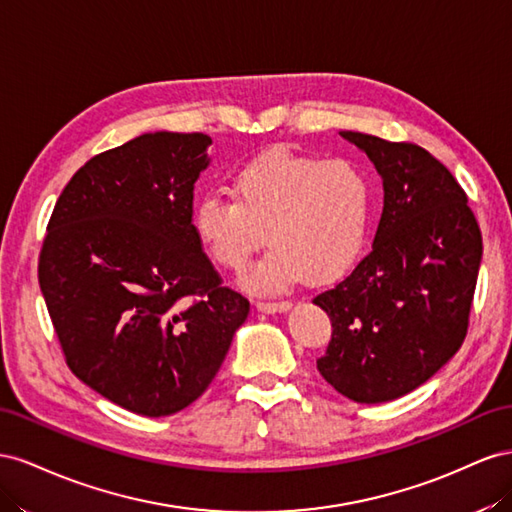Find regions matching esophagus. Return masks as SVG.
Returning a JSON list of instances; mask_svg holds the SVG:
<instances>
[{
  "instance_id": "34e87169",
  "label": "esophagus",
  "mask_w": 512,
  "mask_h": 512,
  "mask_svg": "<svg viewBox=\"0 0 512 512\" xmlns=\"http://www.w3.org/2000/svg\"><path fill=\"white\" fill-rule=\"evenodd\" d=\"M291 306L289 300H274V302H266V300H259L257 302V309L264 311V313H283Z\"/></svg>"
}]
</instances>
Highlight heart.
Wrapping results in <instances>:
<instances>
[{"label": "heart", "mask_w": 512, "mask_h": 512, "mask_svg": "<svg viewBox=\"0 0 512 512\" xmlns=\"http://www.w3.org/2000/svg\"><path fill=\"white\" fill-rule=\"evenodd\" d=\"M236 199L203 197L193 216L218 266L242 270L261 246L270 253L242 285L272 294L309 279L324 285L356 266L373 225V184L358 163L274 148L233 173Z\"/></svg>", "instance_id": "heart-1"}]
</instances>
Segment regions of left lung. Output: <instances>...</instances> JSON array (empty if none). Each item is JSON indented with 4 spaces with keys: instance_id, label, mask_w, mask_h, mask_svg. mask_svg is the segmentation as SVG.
<instances>
[{
    "instance_id": "8db88e82",
    "label": "left lung",
    "mask_w": 512,
    "mask_h": 512,
    "mask_svg": "<svg viewBox=\"0 0 512 512\" xmlns=\"http://www.w3.org/2000/svg\"><path fill=\"white\" fill-rule=\"evenodd\" d=\"M384 180L373 251L313 298L332 337L317 371L356 403L399 399L457 354L483 236L467 195L440 160L410 141L345 130Z\"/></svg>"
}]
</instances>
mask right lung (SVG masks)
I'll return each mask as SVG.
<instances>
[{"label":"right lung","instance_id":"add662e5","mask_svg":"<svg viewBox=\"0 0 512 512\" xmlns=\"http://www.w3.org/2000/svg\"><path fill=\"white\" fill-rule=\"evenodd\" d=\"M203 133H148L96 154L57 199L38 281L68 369L111 403L169 416L221 369L251 304L193 227Z\"/></svg>","mask_w":512,"mask_h":512}]
</instances>
